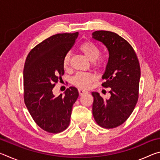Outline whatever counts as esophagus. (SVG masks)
I'll use <instances>...</instances> for the list:
<instances>
[{"instance_id":"obj_1","label":"esophagus","mask_w":160,"mask_h":160,"mask_svg":"<svg viewBox=\"0 0 160 160\" xmlns=\"http://www.w3.org/2000/svg\"><path fill=\"white\" fill-rule=\"evenodd\" d=\"M78 92H79L80 95H83V94L88 93V91H86L85 90H82V89H79V90H78Z\"/></svg>"}]
</instances>
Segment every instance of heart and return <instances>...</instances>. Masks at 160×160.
<instances>
[{
    "mask_svg": "<svg viewBox=\"0 0 160 160\" xmlns=\"http://www.w3.org/2000/svg\"><path fill=\"white\" fill-rule=\"evenodd\" d=\"M79 50L89 60L93 61L94 66L102 68L104 66V59L99 57L100 50L97 46L90 41L82 43L79 47ZM70 53H67L63 59V66L64 68H68L70 65ZM95 75L92 72H78L72 78V84L80 88L87 89L90 86L91 83L95 80Z\"/></svg>",
    "mask_w": 160,
    "mask_h": 160,
    "instance_id": "b5f03b06",
    "label": "heart"
}]
</instances>
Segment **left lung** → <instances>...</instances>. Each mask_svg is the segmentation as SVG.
Here are the masks:
<instances>
[{
	"label": "left lung",
	"instance_id": "obj_1",
	"mask_svg": "<svg viewBox=\"0 0 160 160\" xmlns=\"http://www.w3.org/2000/svg\"><path fill=\"white\" fill-rule=\"evenodd\" d=\"M92 38L103 43L109 51L102 85L110 88L111 94L105 99L98 92H92L93 116L102 128H113L128 118L138 100L140 63L133 48L118 34L100 30L94 32Z\"/></svg>",
	"mask_w": 160,
	"mask_h": 160
}]
</instances>
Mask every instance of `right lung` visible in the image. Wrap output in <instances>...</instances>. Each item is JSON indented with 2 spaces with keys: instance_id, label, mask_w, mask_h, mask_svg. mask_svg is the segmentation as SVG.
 I'll return each mask as SVG.
<instances>
[{
  "instance_id": "1",
  "label": "right lung",
  "mask_w": 160,
  "mask_h": 160,
  "mask_svg": "<svg viewBox=\"0 0 160 160\" xmlns=\"http://www.w3.org/2000/svg\"><path fill=\"white\" fill-rule=\"evenodd\" d=\"M78 32L53 35L37 44L26 58L23 71L24 101L33 120L50 133L69 126L72 108L79 93L70 87L55 97L53 88L64 74L63 59L74 45Z\"/></svg>"
}]
</instances>
